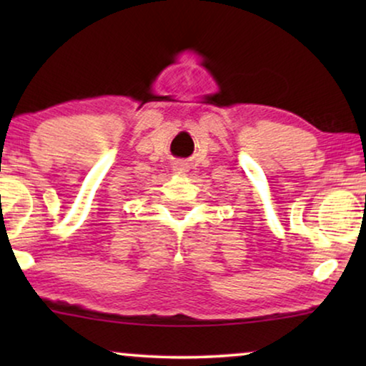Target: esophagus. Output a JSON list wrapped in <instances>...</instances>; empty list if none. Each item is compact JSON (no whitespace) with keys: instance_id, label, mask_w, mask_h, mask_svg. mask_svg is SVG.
I'll list each match as a JSON object with an SVG mask.
<instances>
[{"instance_id":"1","label":"esophagus","mask_w":366,"mask_h":366,"mask_svg":"<svg viewBox=\"0 0 366 366\" xmlns=\"http://www.w3.org/2000/svg\"><path fill=\"white\" fill-rule=\"evenodd\" d=\"M173 172L177 173V174H187V173H188V167H187V163H183V162L174 163Z\"/></svg>"}]
</instances>
